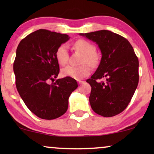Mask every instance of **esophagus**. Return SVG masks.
Instances as JSON below:
<instances>
[{
	"label": "esophagus",
	"instance_id": "34e87169",
	"mask_svg": "<svg viewBox=\"0 0 154 154\" xmlns=\"http://www.w3.org/2000/svg\"><path fill=\"white\" fill-rule=\"evenodd\" d=\"M78 83H79V85H81L82 83H84V81H78Z\"/></svg>",
	"mask_w": 154,
	"mask_h": 154
}]
</instances>
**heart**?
<instances>
[{"instance_id":"1","label":"heart","mask_w":154,"mask_h":154,"mask_svg":"<svg viewBox=\"0 0 154 154\" xmlns=\"http://www.w3.org/2000/svg\"><path fill=\"white\" fill-rule=\"evenodd\" d=\"M73 47L77 51L83 54L81 64L79 66H67L61 71L62 76L71 77L76 80H81L88 76L90 73V69L87 64L91 66H95L99 62V57L95 52V47L93 44L85 40H78L75 42ZM55 57L57 62L60 66H64L67 64L69 60L68 46L62 44L56 50Z\"/></svg>"}]
</instances>
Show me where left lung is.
I'll list each match as a JSON object with an SVG mask.
<instances>
[{
	"mask_svg": "<svg viewBox=\"0 0 154 154\" xmlns=\"http://www.w3.org/2000/svg\"><path fill=\"white\" fill-rule=\"evenodd\" d=\"M97 44L102 52L98 68L88 82L91 86L89 101L92 110L111 117L125 110L139 82V61L129 41L107 30L80 33ZM104 77L105 82L96 80Z\"/></svg>",
	"mask_w": 154,
	"mask_h": 154,
	"instance_id": "left-lung-1",
	"label": "left lung"
}]
</instances>
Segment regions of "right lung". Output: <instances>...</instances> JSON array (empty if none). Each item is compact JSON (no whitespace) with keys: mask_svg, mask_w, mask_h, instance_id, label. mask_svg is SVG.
I'll list each match as a JSON object with an SVG mask.
<instances>
[{"mask_svg":"<svg viewBox=\"0 0 154 154\" xmlns=\"http://www.w3.org/2000/svg\"><path fill=\"white\" fill-rule=\"evenodd\" d=\"M69 39L66 34L39 29L22 39L17 48L13 64L17 89L29 110L42 119L64 114L69 96L78 88L71 77L48 84L60 72L56 50Z\"/></svg>","mask_w":154,"mask_h":154,"instance_id":"add662e5","label":"right lung"}]
</instances>
